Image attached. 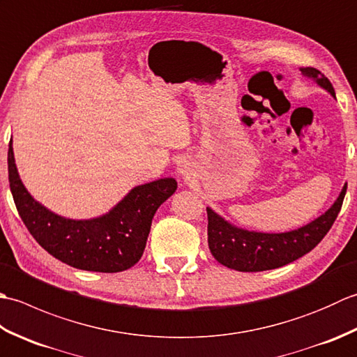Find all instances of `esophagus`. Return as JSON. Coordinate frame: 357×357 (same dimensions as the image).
<instances>
[{"mask_svg": "<svg viewBox=\"0 0 357 357\" xmlns=\"http://www.w3.org/2000/svg\"><path fill=\"white\" fill-rule=\"evenodd\" d=\"M178 170H179V173H181V174H183V178H184V179H187V176H188V170H187V167H184V165H183V167H179Z\"/></svg>", "mask_w": 357, "mask_h": 357, "instance_id": "esophagus-1", "label": "esophagus"}]
</instances>
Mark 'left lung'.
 <instances>
[{
    "mask_svg": "<svg viewBox=\"0 0 357 357\" xmlns=\"http://www.w3.org/2000/svg\"><path fill=\"white\" fill-rule=\"evenodd\" d=\"M307 77L316 79L317 84L336 98L330 79L313 67L301 69ZM347 185L328 211L313 222L287 233H256L233 227L207 208L208 248L215 259L225 267L238 271H265L299 259L319 244L331 229L333 222L342 207Z\"/></svg>",
    "mask_w": 357,
    "mask_h": 357,
    "instance_id": "left-lung-1",
    "label": "left lung"
}]
</instances>
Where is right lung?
I'll list each match as a JSON object with an SVG mask.
<instances>
[{
    "label": "right lung",
    "instance_id": "1",
    "mask_svg": "<svg viewBox=\"0 0 357 357\" xmlns=\"http://www.w3.org/2000/svg\"><path fill=\"white\" fill-rule=\"evenodd\" d=\"M7 167L15 206L30 234L53 257L87 271L118 273L133 267L146 248L158 207L178 187L173 178L138 185L107 215L73 221L52 213L29 195L15 165L12 141Z\"/></svg>",
    "mask_w": 357,
    "mask_h": 357
}]
</instances>
